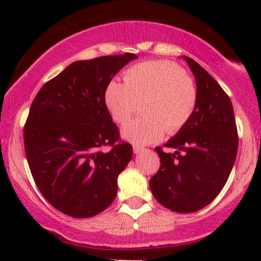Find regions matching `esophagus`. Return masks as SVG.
<instances>
[{
  "mask_svg": "<svg viewBox=\"0 0 261 261\" xmlns=\"http://www.w3.org/2000/svg\"><path fill=\"white\" fill-rule=\"evenodd\" d=\"M143 151V147H140V146H134V153L139 154Z\"/></svg>",
  "mask_w": 261,
  "mask_h": 261,
  "instance_id": "1",
  "label": "esophagus"
}]
</instances>
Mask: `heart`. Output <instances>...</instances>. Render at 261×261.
Segmentation results:
<instances>
[{"mask_svg": "<svg viewBox=\"0 0 261 261\" xmlns=\"http://www.w3.org/2000/svg\"><path fill=\"white\" fill-rule=\"evenodd\" d=\"M199 93L195 82L179 65L170 61H146L124 73V83L110 81L104 104L113 120L124 124L142 101L145 116L121 128L122 139L134 145L158 142L164 133L176 134L194 115Z\"/></svg>", "mask_w": 261, "mask_h": 261, "instance_id": "b5f03b06", "label": "heart"}]
</instances>
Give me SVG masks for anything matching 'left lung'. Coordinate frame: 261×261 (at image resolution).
I'll use <instances>...</instances> for the list:
<instances>
[{"mask_svg": "<svg viewBox=\"0 0 261 261\" xmlns=\"http://www.w3.org/2000/svg\"><path fill=\"white\" fill-rule=\"evenodd\" d=\"M196 81L199 99L194 115L166 143V153L155 148L160 170L149 179L161 205L180 214L207 206L226 184L238 149L234 112L226 92L205 68L182 56Z\"/></svg>", "mask_w": 261, "mask_h": 261, "instance_id": "1", "label": "left lung"}]
</instances>
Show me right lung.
<instances>
[{
	"label": "right lung",
	"mask_w": 261,
	"mask_h": 261,
	"mask_svg": "<svg viewBox=\"0 0 261 261\" xmlns=\"http://www.w3.org/2000/svg\"><path fill=\"white\" fill-rule=\"evenodd\" d=\"M135 54L72 62L33 100L24 126L27 161L43 196L62 214L88 218L112 205L133 157L104 104L108 83ZM103 145H112L103 152Z\"/></svg>",
	"instance_id": "add662e5"
}]
</instances>
